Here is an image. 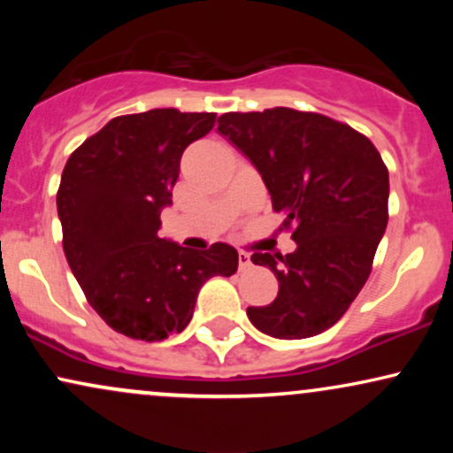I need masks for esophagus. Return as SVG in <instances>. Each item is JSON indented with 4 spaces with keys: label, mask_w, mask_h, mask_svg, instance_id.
Wrapping results in <instances>:
<instances>
[{
    "label": "esophagus",
    "mask_w": 453,
    "mask_h": 453,
    "mask_svg": "<svg viewBox=\"0 0 453 453\" xmlns=\"http://www.w3.org/2000/svg\"><path fill=\"white\" fill-rule=\"evenodd\" d=\"M249 266H251V256H249V253L241 251V253H238V268L247 270Z\"/></svg>",
    "instance_id": "obj_1"
}]
</instances>
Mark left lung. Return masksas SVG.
Listing matches in <instances>:
<instances>
[{
    "label": "left lung",
    "instance_id": "8db88e82",
    "mask_svg": "<svg viewBox=\"0 0 453 453\" xmlns=\"http://www.w3.org/2000/svg\"><path fill=\"white\" fill-rule=\"evenodd\" d=\"M217 132L256 165L296 242L285 257L251 256L273 270L279 294L249 306V319L274 339L319 334L360 294L386 234L389 176L381 155L345 123L283 106L226 112Z\"/></svg>",
    "mask_w": 453,
    "mask_h": 453
}]
</instances>
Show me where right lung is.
I'll use <instances>...</instances> for the list:
<instances>
[{
	"label": "right lung",
	"mask_w": 453,
	"mask_h": 453,
	"mask_svg": "<svg viewBox=\"0 0 453 453\" xmlns=\"http://www.w3.org/2000/svg\"><path fill=\"white\" fill-rule=\"evenodd\" d=\"M215 117L176 108L117 117L70 155L61 174L57 212L67 264L96 313L129 339L183 332L202 285L238 268L230 244L197 251L157 234L180 155Z\"/></svg>",
	"instance_id": "1"
}]
</instances>
